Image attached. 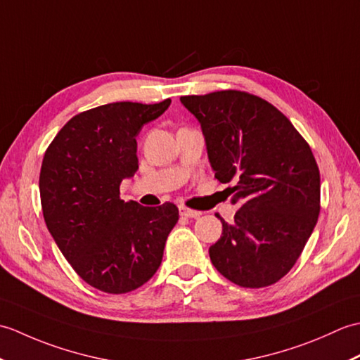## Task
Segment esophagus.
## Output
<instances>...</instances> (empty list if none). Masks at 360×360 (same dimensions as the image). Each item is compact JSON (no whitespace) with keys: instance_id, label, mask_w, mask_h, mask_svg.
I'll return each mask as SVG.
<instances>
[{"instance_id":"34e87169","label":"esophagus","mask_w":360,"mask_h":360,"mask_svg":"<svg viewBox=\"0 0 360 360\" xmlns=\"http://www.w3.org/2000/svg\"><path fill=\"white\" fill-rule=\"evenodd\" d=\"M179 213H181V217H186V218H198L201 215V212L188 209V207H186V205H179Z\"/></svg>"}]
</instances>
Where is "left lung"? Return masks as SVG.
Returning <instances> with one entry per match:
<instances>
[{
  "label": "left lung",
  "instance_id": "obj_1",
  "mask_svg": "<svg viewBox=\"0 0 360 360\" xmlns=\"http://www.w3.org/2000/svg\"><path fill=\"white\" fill-rule=\"evenodd\" d=\"M200 120L215 178L240 202L209 254L241 288H264L292 269L320 212V173L308 142L264 98L226 89L184 96Z\"/></svg>",
  "mask_w": 360,
  "mask_h": 360
}]
</instances>
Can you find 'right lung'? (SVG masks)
Segmentation results:
<instances>
[{
  "mask_svg": "<svg viewBox=\"0 0 360 360\" xmlns=\"http://www.w3.org/2000/svg\"><path fill=\"white\" fill-rule=\"evenodd\" d=\"M170 103L116 102L83 111L44 153V223L79 277L103 292H131L147 283L179 219L172 202L143 207L119 196L120 182L139 168L136 136Z\"/></svg>",
  "mask_w": 360,
  "mask_h": 360,
  "instance_id": "obj_1",
  "label": "right lung"
}]
</instances>
